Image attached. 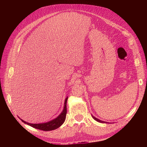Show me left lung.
<instances>
[{
	"mask_svg": "<svg viewBox=\"0 0 147 147\" xmlns=\"http://www.w3.org/2000/svg\"><path fill=\"white\" fill-rule=\"evenodd\" d=\"M92 118L94 119H95L96 121H98V122H100V123H107V122H105V121H102V120H99V119H97L96 117H94V116H92Z\"/></svg>",
	"mask_w": 147,
	"mask_h": 147,
	"instance_id": "left-lung-1",
	"label": "left lung"
}]
</instances>
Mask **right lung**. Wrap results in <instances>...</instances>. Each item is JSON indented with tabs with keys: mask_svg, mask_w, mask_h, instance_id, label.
Returning a JSON list of instances; mask_svg holds the SVG:
<instances>
[{
	"mask_svg": "<svg viewBox=\"0 0 147 147\" xmlns=\"http://www.w3.org/2000/svg\"><path fill=\"white\" fill-rule=\"evenodd\" d=\"M68 97H67L65 99V104H64V108L61 113L55 119L49 121L47 123H39V124H32L28 122H26L24 121L23 120L21 119L23 122L24 123L30 125V126L36 129H39L40 130H43V131H51V130H55L57 128H59L60 126L63 124L65 121L66 119V113H67V101Z\"/></svg>",
	"mask_w": 147,
	"mask_h": 147,
	"instance_id": "right-lung-1",
	"label": "right lung"
}]
</instances>
